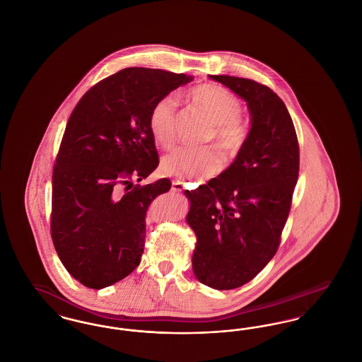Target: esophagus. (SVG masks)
Segmentation results:
<instances>
[{"label": "esophagus", "mask_w": 362, "mask_h": 362, "mask_svg": "<svg viewBox=\"0 0 362 362\" xmlns=\"http://www.w3.org/2000/svg\"><path fill=\"white\" fill-rule=\"evenodd\" d=\"M171 189H173V192H182L185 189V185L180 180H173Z\"/></svg>", "instance_id": "esophagus-1"}]
</instances>
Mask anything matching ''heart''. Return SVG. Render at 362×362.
<instances>
[{"label": "heart", "mask_w": 362, "mask_h": 362, "mask_svg": "<svg viewBox=\"0 0 362 362\" xmlns=\"http://www.w3.org/2000/svg\"><path fill=\"white\" fill-rule=\"evenodd\" d=\"M189 98L214 123L216 145L225 155H238L247 138V129L239 119L240 100L230 90L217 84L194 86L189 89ZM176 118L177 102L171 95L160 98L153 104L149 112V132L161 148L173 146ZM223 164V156L214 148H176L164 156L161 168L167 175L180 179H202L220 173Z\"/></svg>", "instance_id": "1"}]
</instances>
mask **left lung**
Segmentation results:
<instances>
[{
	"label": "left lung",
	"mask_w": 362,
	"mask_h": 362,
	"mask_svg": "<svg viewBox=\"0 0 362 362\" xmlns=\"http://www.w3.org/2000/svg\"><path fill=\"white\" fill-rule=\"evenodd\" d=\"M241 98L251 127L235 161L207 185L185 191L197 236L195 278L229 291L250 282L276 255L298 177V142L285 103L269 86L209 76Z\"/></svg>",
	"instance_id": "left-lung-1"
}]
</instances>
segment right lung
Instances as JSON below:
<instances>
[{
  "label": "right lung",
  "instance_id": "right-lung-1",
  "mask_svg": "<svg viewBox=\"0 0 362 362\" xmlns=\"http://www.w3.org/2000/svg\"><path fill=\"white\" fill-rule=\"evenodd\" d=\"M192 78L127 68L92 86L73 110L52 171V238L86 288L114 285L139 264L148 207L171 189L170 179L133 187L158 165L149 112Z\"/></svg>",
  "mask_w": 362,
  "mask_h": 362
}]
</instances>
